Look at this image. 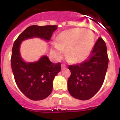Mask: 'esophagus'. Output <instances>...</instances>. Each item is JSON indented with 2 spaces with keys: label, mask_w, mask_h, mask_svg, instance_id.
<instances>
[{
  "label": "esophagus",
  "mask_w": 120,
  "mask_h": 120,
  "mask_svg": "<svg viewBox=\"0 0 120 120\" xmlns=\"http://www.w3.org/2000/svg\"><path fill=\"white\" fill-rule=\"evenodd\" d=\"M65 68V65L64 64H61V69L64 70Z\"/></svg>",
  "instance_id": "obj_1"
}]
</instances>
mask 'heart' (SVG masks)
<instances>
[{
    "label": "heart",
    "mask_w": 120,
    "mask_h": 120,
    "mask_svg": "<svg viewBox=\"0 0 120 120\" xmlns=\"http://www.w3.org/2000/svg\"><path fill=\"white\" fill-rule=\"evenodd\" d=\"M95 43V36L89 29L75 28L59 34L51 52L56 59L65 55L73 62L84 61L90 55Z\"/></svg>",
    "instance_id": "obj_1"
}]
</instances>
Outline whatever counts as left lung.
Wrapping results in <instances>:
<instances>
[{"label": "left lung", "instance_id": "left-lung-1", "mask_svg": "<svg viewBox=\"0 0 120 120\" xmlns=\"http://www.w3.org/2000/svg\"><path fill=\"white\" fill-rule=\"evenodd\" d=\"M108 62L106 45L101 38H98L87 59L68 67L71 76L67 85L71 96L81 100L93 97L103 83Z\"/></svg>", "mask_w": 120, "mask_h": 120}]
</instances>
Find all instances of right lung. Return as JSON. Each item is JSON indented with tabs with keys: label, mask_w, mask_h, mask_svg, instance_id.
<instances>
[{
	"label": "right lung",
	"mask_w": 120,
	"mask_h": 120,
	"mask_svg": "<svg viewBox=\"0 0 120 120\" xmlns=\"http://www.w3.org/2000/svg\"><path fill=\"white\" fill-rule=\"evenodd\" d=\"M56 29V25L30 26L18 37L14 43L11 63L15 81L22 93L32 100H43L51 94L53 80L61 71V63H53L45 55L36 62H26L21 56L20 47L24 40L33 38L48 42Z\"/></svg>",
	"instance_id": "right-lung-1"
}]
</instances>
